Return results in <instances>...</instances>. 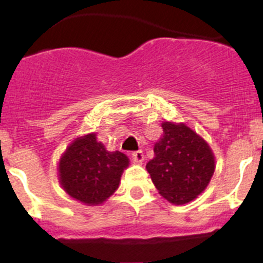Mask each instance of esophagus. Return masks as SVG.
Returning <instances> with one entry per match:
<instances>
[{
    "instance_id": "1",
    "label": "esophagus",
    "mask_w": 263,
    "mask_h": 263,
    "mask_svg": "<svg viewBox=\"0 0 263 263\" xmlns=\"http://www.w3.org/2000/svg\"><path fill=\"white\" fill-rule=\"evenodd\" d=\"M132 158H134V161L137 163L143 162V159H144L143 152H142V151H136V152L132 153Z\"/></svg>"
}]
</instances>
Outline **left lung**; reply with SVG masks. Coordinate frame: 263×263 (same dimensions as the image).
<instances>
[{"label": "left lung", "instance_id": "1", "mask_svg": "<svg viewBox=\"0 0 263 263\" xmlns=\"http://www.w3.org/2000/svg\"><path fill=\"white\" fill-rule=\"evenodd\" d=\"M162 128L155 158L146 168L163 198L172 204H186L208 186L215 158L209 144L184 123L163 122Z\"/></svg>", "mask_w": 263, "mask_h": 263}]
</instances>
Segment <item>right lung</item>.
Returning a JSON list of instances; mask_svg holds the SVG:
<instances>
[{"mask_svg":"<svg viewBox=\"0 0 263 263\" xmlns=\"http://www.w3.org/2000/svg\"><path fill=\"white\" fill-rule=\"evenodd\" d=\"M127 156L108 152L95 134L78 137L59 161V182L63 189L80 203H104L119 188Z\"/></svg>","mask_w":263,"mask_h":263,"instance_id":"add662e5","label":"right lung"}]
</instances>
